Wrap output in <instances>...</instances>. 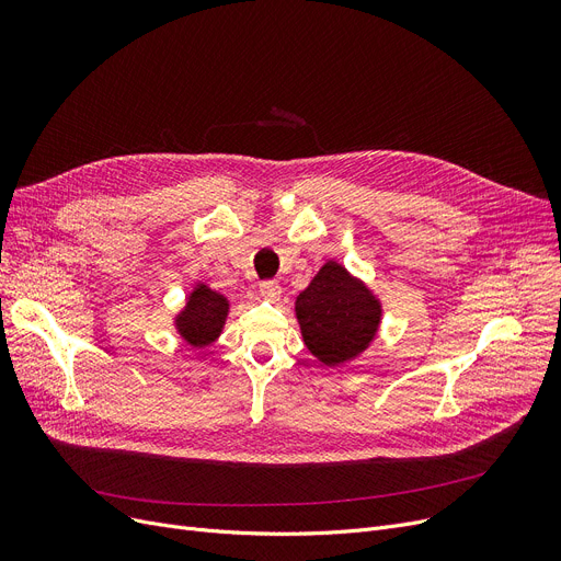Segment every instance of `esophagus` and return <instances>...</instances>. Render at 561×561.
Segmentation results:
<instances>
[{
    "mask_svg": "<svg viewBox=\"0 0 561 561\" xmlns=\"http://www.w3.org/2000/svg\"><path fill=\"white\" fill-rule=\"evenodd\" d=\"M259 296H261L263 300H268V302L279 300V296H282V286H279V282H275V279L261 282V284H259Z\"/></svg>",
    "mask_w": 561,
    "mask_h": 561,
    "instance_id": "34e87169",
    "label": "esophagus"
}]
</instances>
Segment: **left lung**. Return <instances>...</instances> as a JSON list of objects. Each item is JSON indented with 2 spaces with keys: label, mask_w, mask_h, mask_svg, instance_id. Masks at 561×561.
<instances>
[{
  "label": "left lung",
  "mask_w": 561,
  "mask_h": 561,
  "mask_svg": "<svg viewBox=\"0 0 561 561\" xmlns=\"http://www.w3.org/2000/svg\"><path fill=\"white\" fill-rule=\"evenodd\" d=\"M302 341L330 368L357 359L373 343L381 302L341 263L328 261L296 300Z\"/></svg>",
  "instance_id": "1"
}]
</instances>
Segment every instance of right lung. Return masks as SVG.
Masks as SVG:
<instances>
[{
  "instance_id": "right-lung-1",
  "label": "right lung",
  "mask_w": 561,
  "mask_h": 561,
  "mask_svg": "<svg viewBox=\"0 0 561 561\" xmlns=\"http://www.w3.org/2000/svg\"><path fill=\"white\" fill-rule=\"evenodd\" d=\"M229 300L206 284H195L184 309L174 316V330L191 347L211 345L225 328Z\"/></svg>"
}]
</instances>
